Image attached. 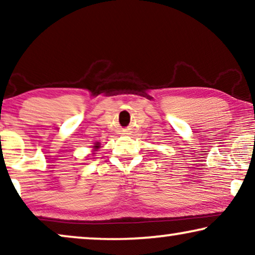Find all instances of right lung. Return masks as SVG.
Instances as JSON below:
<instances>
[{
  "instance_id": "add662e5",
  "label": "right lung",
  "mask_w": 255,
  "mask_h": 255,
  "mask_svg": "<svg viewBox=\"0 0 255 255\" xmlns=\"http://www.w3.org/2000/svg\"><path fill=\"white\" fill-rule=\"evenodd\" d=\"M94 147H95V148H99V144H96L95 146H94Z\"/></svg>"
}]
</instances>
